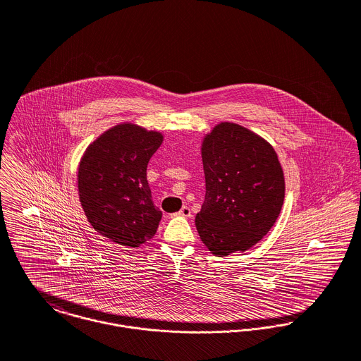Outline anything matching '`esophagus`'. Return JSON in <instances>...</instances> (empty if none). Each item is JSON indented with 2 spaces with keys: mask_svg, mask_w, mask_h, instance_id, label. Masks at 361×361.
<instances>
[{
  "mask_svg": "<svg viewBox=\"0 0 361 361\" xmlns=\"http://www.w3.org/2000/svg\"><path fill=\"white\" fill-rule=\"evenodd\" d=\"M185 216V218H190L192 216V211H190V208L189 207H182L180 209H179V212H176V214H172V216Z\"/></svg>",
  "mask_w": 361,
  "mask_h": 361,
  "instance_id": "1",
  "label": "esophagus"
}]
</instances>
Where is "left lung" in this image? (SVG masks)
I'll return each mask as SVG.
<instances>
[{"label":"left lung","instance_id":"obj_1","mask_svg":"<svg viewBox=\"0 0 361 361\" xmlns=\"http://www.w3.org/2000/svg\"><path fill=\"white\" fill-rule=\"evenodd\" d=\"M206 199L196 215L202 242L216 257L246 252L274 226L285 178L274 147L257 133L221 122L202 143Z\"/></svg>","mask_w":361,"mask_h":361}]
</instances>
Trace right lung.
Returning <instances> with one entry per match:
<instances>
[{
	"label": "right lung",
	"mask_w": 361,
	"mask_h": 361,
	"mask_svg": "<svg viewBox=\"0 0 361 361\" xmlns=\"http://www.w3.org/2000/svg\"><path fill=\"white\" fill-rule=\"evenodd\" d=\"M162 140L161 132L123 122L105 130L80 158V204L104 238L139 247L154 236L162 212L152 200L147 164Z\"/></svg>",
	"instance_id": "right-lung-1"
}]
</instances>
